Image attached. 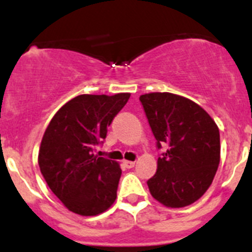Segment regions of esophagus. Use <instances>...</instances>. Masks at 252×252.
<instances>
[{"label": "esophagus", "instance_id": "esophagus-1", "mask_svg": "<svg viewBox=\"0 0 252 252\" xmlns=\"http://www.w3.org/2000/svg\"><path fill=\"white\" fill-rule=\"evenodd\" d=\"M134 164H135V162L133 161H123V166L126 167V168H133Z\"/></svg>", "mask_w": 252, "mask_h": 252}]
</instances>
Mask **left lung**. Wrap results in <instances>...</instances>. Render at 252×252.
Masks as SVG:
<instances>
[{
    "instance_id": "8db88e82",
    "label": "left lung",
    "mask_w": 252,
    "mask_h": 252,
    "mask_svg": "<svg viewBox=\"0 0 252 252\" xmlns=\"http://www.w3.org/2000/svg\"><path fill=\"white\" fill-rule=\"evenodd\" d=\"M140 101L157 147V172L147 180L152 197L167 207L194 204L207 191L220 158V130L194 101L171 93H151Z\"/></svg>"
}]
</instances>
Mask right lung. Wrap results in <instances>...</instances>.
Listing matches in <instances>:
<instances>
[{"label": "right lung", "instance_id": "add662e5", "mask_svg": "<svg viewBox=\"0 0 252 252\" xmlns=\"http://www.w3.org/2000/svg\"><path fill=\"white\" fill-rule=\"evenodd\" d=\"M130 94L79 95L51 119L39 151L40 171L53 194L72 212L96 216L117 197L122 169L93 154Z\"/></svg>", "mask_w": 252, "mask_h": 252}]
</instances>
